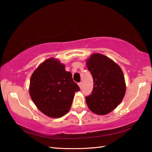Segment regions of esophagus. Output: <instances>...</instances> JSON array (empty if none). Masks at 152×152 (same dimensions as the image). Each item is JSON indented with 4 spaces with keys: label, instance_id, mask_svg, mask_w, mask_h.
<instances>
[{
    "label": "esophagus",
    "instance_id": "34e87169",
    "mask_svg": "<svg viewBox=\"0 0 152 152\" xmlns=\"http://www.w3.org/2000/svg\"><path fill=\"white\" fill-rule=\"evenodd\" d=\"M78 86H80V88H82V82H78Z\"/></svg>",
    "mask_w": 152,
    "mask_h": 152
}]
</instances>
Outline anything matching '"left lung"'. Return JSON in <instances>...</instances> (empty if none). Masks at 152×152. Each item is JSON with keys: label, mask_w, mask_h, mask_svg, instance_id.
<instances>
[{"label": "left lung", "mask_w": 152, "mask_h": 152, "mask_svg": "<svg viewBox=\"0 0 152 152\" xmlns=\"http://www.w3.org/2000/svg\"><path fill=\"white\" fill-rule=\"evenodd\" d=\"M86 65L94 82L91 94L86 96V104L92 112L106 115L115 109L125 96L123 73L116 63L100 53L92 54Z\"/></svg>", "instance_id": "8db88e82"}]
</instances>
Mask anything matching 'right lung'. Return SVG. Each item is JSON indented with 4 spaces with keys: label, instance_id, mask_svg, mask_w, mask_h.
<instances>
[{
    "label": "right lung",
    "instance_id": "add662e5",
    "mask_svg": "<svg viewBox=\"0 0 152 152\" xmlns=\"http://www.w3.org/2000/svg\"><path fill=\"white\" fill-rule=\"evenodd\" d=\"M80 87L72 73L57 59L50 58L33 72L29 94L41 111L48 117L60 118L70 109L75 92Z\"/></svg>",
    "mask_w": 152,
    "mask_h": 152
}]
</instances>
